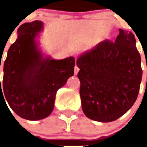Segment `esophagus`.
Here are the masks:
<instances>
[{
	"mask_svg": "<svg viewBox=\"0 0 147 147\" xmlns=\"http://www.w3.org/2000/svg\"><path fill=\"white\" fill-rule=\"evenodd\" d=\"M78 71H79V68H78V67L76 65V66H75V70H74V73H75L76 76L78 74Z\"/></svg>",
	"mask_w": 147,
	"mask_h": 147,
	"instance_id": "34e87169",
	"label": "esophagus"
}]
</instances>
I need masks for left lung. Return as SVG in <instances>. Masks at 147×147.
I'll return each instance as SVG.
<instances>
[{"mask_svg": "<svg viewBox=\"0 0 147 147\" xmlns=\"http://www.w3.org/2000/svg\"><path fill=\"white\" fill-rule=\"evenodd\" d=\"M115 42L106 40L77 59L80 69L82 107L85 116L111 122L127 113L137 100L143 71L131 32L119 29Z\"/></svg>", "mask_w": 147, "mask_h": 147, "instance_id": "left-lung-1", "label": "left lung"}]
</instances>
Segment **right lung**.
I'll return each mask as SVG.
<instances>
[{
  "label": "right lung",
  "instance_id": "1",
  "mask_svg": "<svg viewBox=\"0 0 147 147\" xmlns=\"http://www.w3.org/2000/svg\"><path fill=\"white\" fill-rule=\"evenodd\" d=\"M42 27V22L35 20L18 28V37L3 65L1 84L0 78V98L29 121L46 118L52 113L56 92L74 75L76 63L72 56L62 60L42 57L36 41Z\"/></svg>",
  "mask_w": 147,
  "mask_h": 147
}]
</instances>
